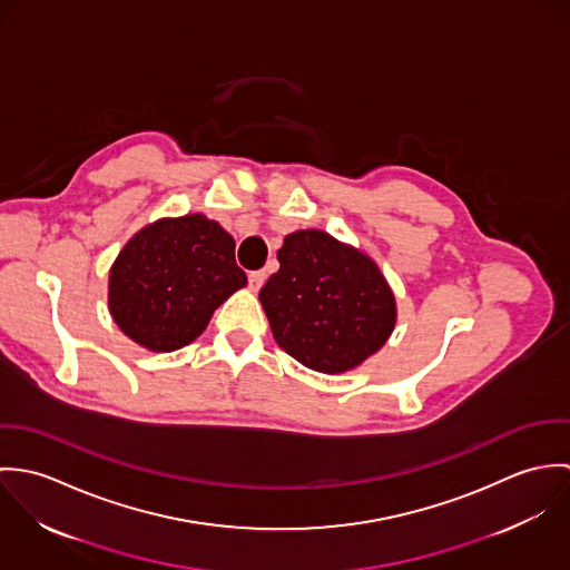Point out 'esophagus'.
I'll return each instance as SVG.
<instances>
[{"instance_id": "34e87169", "label": "esophagus", "mask_w": 570, "mask_h": 570, "mask_svg": "<svg viewBox=\"0 0 570 570\" xmlns=\"http://www.w3.org/2000/svg\"><path fill=\"white\" fill-rule=\"evenodd\" d=\"M265 269H258V272H249V276H247V281H249V289H254V292H258L261 289V285L265 283Z\"/></svg>"}]
</instances>
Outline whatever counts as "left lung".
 <instances>
[{
    "mask_svg": "<svg viewBox=\"0 0 570 570\" xmlns=\"http://www.w3.org/2000/svg\"><path fill=\"white\" fill-rule=\"evenodd\" d=\"M281 267L258 292L276 344L303 366L337 375L375 355L397 323L395 294L380 265L323 230H296Z\"/></svg>",
    "mask_w": 570,
    "mask_h": 570,
    "instance_id": "1",
    "label": "left lung"
}]
</instances>
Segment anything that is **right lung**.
Returning a JSON list of instances; mask_svg holds the SVG:
<instances>
[{"instance_id":"1","label":"right lung","mask_w":570,"mask_h":570,"mask_svg":"<svg viewBox=\"0 0 570 570\" xmlns=\"http://www.w3.org/2000/svg\"><path fill=\"white\" fill-rule=\"evenodd\" d=\"M247 285L235 239L202 213L138 230L109 269L114 323L136 344L170 353L197 340L215 309Z\"/></svg>"}]
</instances>
